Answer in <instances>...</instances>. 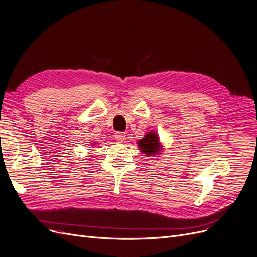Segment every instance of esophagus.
<instances>
[{
	"label": "esophagus",
	"instance_id": "34e87169",
	"mask_svg": "<svg viewBox=\"0 0 257 257\" xmlns=\"http://www.w3.org/2000/svg\"><path fill=\"white\" fill-rule=\"evenodd\" d=\"M125 133H123V132H116L115 133V135H114V137H115V139L118 142H123L124 139H125Z\"/></svg>",
	"mask_w": 257,
	"mask_h": 257
}]
</instances>
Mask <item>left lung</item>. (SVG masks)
<instances>
[{"label":"left lung","instance_id":"obj_1","mask_svg":"<svg viewBox=\"0 0 257 257\" xmlns=\"http://www.w3.org/2000/svg\"><path fill=\"white\" fill-rule=\"evenodd\" d=\"M138 147L141 151L146 154V157H151L154 154H161L162 146L160 143V137L154 132H148V133L138 141Z\"/></svg>","mask_w":257,"mask_h":257}]
</instances>
